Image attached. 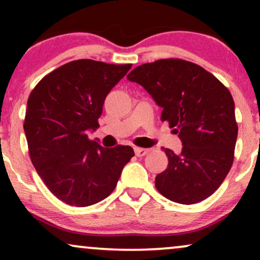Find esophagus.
I'll return each instance as SVG.
<instances>
[{
  "instance_id": "esophagus-1",
  "label": "esophagus",
  "mask_w": 260,
  "mask_h": 260,
  "mask_svg": "<svg viewBox=\"0 0 260 260\" xmlns=\"http://www.w3.org/2000/svg\"><path fill=\"white\" fill-rule=\"evenodd\" d=\"M148 151H149V149H145V148H134V153H136L137 156H139V157L147 155Z\"/></svg>"
}]
</instances>
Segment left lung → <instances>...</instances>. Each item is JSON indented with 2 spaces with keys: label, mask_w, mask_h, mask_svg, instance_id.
Instances as JSON below:
<instances>
[{
  "label": "left lung",
  "mask_w": 260,
  "mask_h": 260,
  "mask_svg": "<svg viewBox=\"0 0 260 260\" xmlns=\"http://www.w3.org/2000/svg\"><path fill=\"white\" fill-rule=\"evenodd\" d=\"M127 79L162 107L161 121L169 122L183 144L180 154L162 148L169 165L155 178L156 189L180 204L207 199L234 162L238 126L231 92L201 66L181 58L138 66Z\"/></svg>",
  "instance_id": "8db88e82"
}]
</instances>
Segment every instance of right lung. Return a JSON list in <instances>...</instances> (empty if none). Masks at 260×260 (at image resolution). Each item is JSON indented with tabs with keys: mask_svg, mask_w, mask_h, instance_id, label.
Returning a JSON list of instances; mask_svg holds the SVG:
<instances>
[{
	"mask_svg": "<svg viewBox=\"0 0 260 260\" xmlns=\"http://www.w3.org/2000/svg\"><path fill=\"white\" fill-rule=\"evenodd\" d=\"M131 67L77 59L46 74L29 95V156L50 192L66 204L89 207L105 199L134 156L128 145L104 148L88 136L99 127L107 94Z\"/></svg>",
	"mask_w": 260,
	"mask_h": 260,
	"instance_id": "obj_1",
	"label": "right lung"
}]
</instances>
